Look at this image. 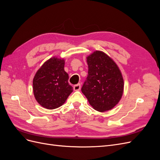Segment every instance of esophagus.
Returning <instances> with one entry per match:
<instances>
[{
	"mask_svg": "<svg viewBox=\"0 0 160 160\" xmlns=\"http://www.w3.org/2000/svg\"><path fill=\"white\" fill-rule=\"evenodd\" d=\"M73 89L75 91H79L81 89V84H77L73 86Z\"/></svg>",
	"mask_w": 160,
	"mask_h": 160,
	"instance_id": "obj_1",
	"label": "esophagus"
}]
</instances>
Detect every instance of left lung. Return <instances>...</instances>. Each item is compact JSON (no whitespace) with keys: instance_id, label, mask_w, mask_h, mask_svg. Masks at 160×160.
I'll use <instances>...</instances> for the list:
<instances>
[{"instance_id":"left-lung-1","label":"left lung","mask_w":160,"mask_h":160,"mask_svg":"<svg viewBox=\"0 0 160 160\" xmlns=\"http://www.w3.org/2000/svg\"><path fill=\"white\" fill-rule=\"evenodd\" d=\"M88 75L81 91L95 110L104 112L115 107L122 98L123 79L115 62L102 51L87 57Z\"/></svg>"}]
</instances>
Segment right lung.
<instances>
[{"label":"right lung","instance_id":"right-lung-1","mask_svg":"<svg viewBox=\"0 0 160 160\" xmlns=\"http://www.w3.org/2000/svg\"><path fill=\"white\" fill-rule=\"evenodd\" d=\"M65 61L51 58L37 71L33 79V93L43 108L53 109L63 104L72 91L69 75L64 70Z\"/></svg>","mask_w":160,"mask_h":160}]
</instances>
